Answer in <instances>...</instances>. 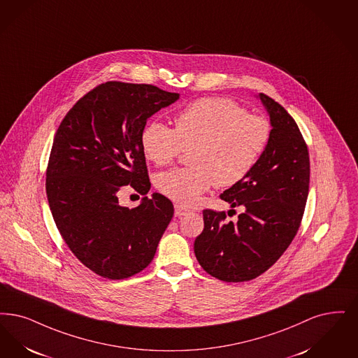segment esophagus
Segmentation results:
<instances>
[{"instance_id":"obj_1","label":"esophagus","mask_w":358,"mask_h":358,"mask_svg":"<svg viewBox=\"0 0 358 358\" xmlns=\"http://www.w3.org/2000/svg\"><path fill=\"white\" fill-rule=\"evenodd\" d=\"M189 210L184 208L182 205H174V215H177V217H180V215H185Z\"/></svg>"}]
</instances>
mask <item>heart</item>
Segmentation results:
<instances>
[{
    "instance_id": "1",
    "label": "heart",
    "mask_w": 358,
    "mask_h": 358,
    "mask_svg": "<svg viewBox=\"0 0 358 358\" xmlns=\"http://www.w3.org/2000/svg\"><path fill=\"white\" fill-rule=\"evenodd\" d=\"M272 134L264 115L246 113L230 99L203 97L174 117V129L152 121L141 133L143 155L157 166L172 164L190 150V168L159 173L158 192L180 203L193 205L215 185L229 187L255 169Z\"/></svg>"
}]
</instances>
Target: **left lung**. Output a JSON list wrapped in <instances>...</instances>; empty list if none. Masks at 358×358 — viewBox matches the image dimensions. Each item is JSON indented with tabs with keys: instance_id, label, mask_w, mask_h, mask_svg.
Listing matches in <instances>:
<instances>
[{
	"instance_id": "8db88e82",
	"label": "left lung",
	"mask_w": 358,
	"mask_h": 358,
	"mask_svg": "<svg viewBox=\"0 0 358 358\" xmlns=\"http://www.w3.org/2000/svg\"><path fill=\"white\" fill-rule=\"evenodd\" d=\"M272 125L269 143L255 169L220 197L243 206L236 222L225 212L205 209L194 241L202 269L225 282H243L266 272L293 241L309 193V152L293 117L259 93Z\"/></svg>"
}]
</instances>
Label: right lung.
Here are the masks:
<instances>
[{
	"label": "right lung",
	"mask_w": 358,
	"mask_h": 358,
	"mask_svg": "<svg viewBox=\"0 0 358 358\" xmlns=\"http://www.w3.org/2000/svg\"><path fill=\"white\" fill-rule=\"evenodd\" d=\"M178 99L157 86L109 81L77 101L58 127L46 169L50 212L73 255L103 278L143 271L172 220V201L159 193L133 209L118 199L128 185L148 194L141 133Z\"/></svg>",
	"instance_id": "right-lung-1"
}]
</instances>
